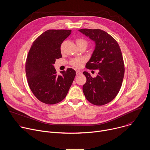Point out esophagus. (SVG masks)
Listing matches in <instances>:
<instances>
[{"label":"esophagus","instance_id":"esophagus-1","mask_svg":"<svg viewBox=\"0 0 150 150\" xmlns=\"http://www.w3.org/2000/svg\"><path fill=\"white\" fill-rule=\"evenodd\" d=\"M81 74V72L80 71H79V70H76V74L77 75H80Z\"/></svg>","mask_w":150,"mask_h":150}]
</instances>
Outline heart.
<instances>
[{"instance_id":"b5f03b06","label":"heart","mask_w":150,"mask_h":150,"mask_svg":"<svg viewBox=\"0 0 150 150\" xmlns=\"http://www.w3.org/2000/svg\"><path fill=\"white\" fill-rule=\"evenodd\" d=\"M76 43L77 46H79L81 45H85L87 46V41L82 38H77L76 40ZM62 49H63V45H62L61 46V50H62ZM83 60H84L82 57H78V58L72 59L70 62V63L71 65L74 66V67L79 68L81 67V64L83 62Z\"/></svg>"}]
</instances>
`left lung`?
Segmentation results:
<instances>
[{
    "label": "left lung",
    "mask_w": 150,
    "mask_h": 150,
    "mask_svg": "<svg viewBox=\"0 0 150 150\" xmlns=\"http://www.w3.org/2000/svg\"><path fill=\"white\" fill-rule=\"evenodd\" d=\"M78 31L96 44L85 67L99 70L96 78H92L87 72H83L87 78L83 92L89 102L103 105L116 97L122 86L125 68L121 50L115 39L103 30L85 28Z\"/></svg>",
    "instance_id": "1"
}]
</instances>
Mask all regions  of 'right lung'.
<instances>
[{
    "mask_svg": "<svg viewBox=\"0 0 150 150\" xmlns=\"http://www.w3.org/2000/svg\"><path fill=\"white\" fill-rule=\"evenodd\" d=\"M71 33L68 30L46 31L33 42L28 52L25 63L28 83L35 97L45 104H56L65 98L76 75L72 68L57 75L53 65L62 57L61 45Z\"/></svg>",
    "mask_w": 150,
    "mask_h": 150,
    "instance_id": "add662e5",
    "label": "right lung"
}]
</instances>
